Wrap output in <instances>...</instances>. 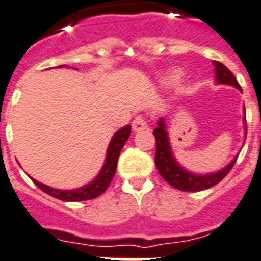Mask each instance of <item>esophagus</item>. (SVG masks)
I'll list each match as a JSON object with an SVG mask.
<instances>
[{
  "label": "esophagus",
  "mask_w": 261,
  "mask_h": 261,
  "mask_svg": "<svg viewBox=\"0 0 261 261\" xmlns=\"http://www.w3.org/2000/svg\"><path fill=\"white\" fill-rule=\"evenodd\" d=\"M149 127L147 124V119L143 115H138L134 120H133V130L134 131H142L146 130Z\"/></svg>",
  "instance_id": "esophagus-1"
}]
</instances>
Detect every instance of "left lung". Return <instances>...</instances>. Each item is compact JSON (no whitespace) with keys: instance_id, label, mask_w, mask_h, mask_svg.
<instances>
[{"instance_id":"obj_1","label":"left lung","mask_w":261,"mask_h":261,"mask_svg":"<svg viewBox=\"0 0 261 261\" xmlns=\"http://www.w3.org/2000/svg\"><path fill=\"white\" fill-rule=\"evenodd\" d=\"M215 68L217 83L230 84V86H234L236 88L241 90L240 84H239L233 73L226 68L222 63L215 61ZM152 134H154V138H155V166L158 171H160L161 177L169 185H171L175 189L182 190V192H200V190L209 189L212 186L217 185L221 179L225 178L226 174L232 170L233 165L236 164L237 158H234L221 171H217V173L207 175L192 174L189 171L184 170L175 162L173 155H171L170 145H169V139H167V133L166 128H165L164 119H161L158 122V127L152 131Z\"/></svg>"}]
</instances>
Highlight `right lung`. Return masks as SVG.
<instances>
[{
	"label": "right lung",
	"instance_id": "right-lung-1",
	"mask_svg": "<svg viewBox=\"0 0 261 261\" xmlns=\"http://www.w3.org/2000/svg\"><path fill=\"white\" fill-rule=\"evenodd\" d=\"M130 134L131 126H126L123 128H120L119 131H116L115 135L112 137L111 142H110L109 150H107V158H106L105 166L101 169L100 174L97 175L96 178L91 182V184L84 186V188H80V189L76 190H59L54 189V188H49V186L46 185H42V184L37 182L36 179H32V181L35 182L36 185L39 186L42 192L55 197V198H59V200L86 201L96 198V197L100 196L101 193H105L106 189L111 184L112 178L115 175L116 165H118V158H119L120 150H122L126 141L128 139Z\"/></svg>",
	"mask_w": 261,
	"mask_h": 261
}]
</instances>
